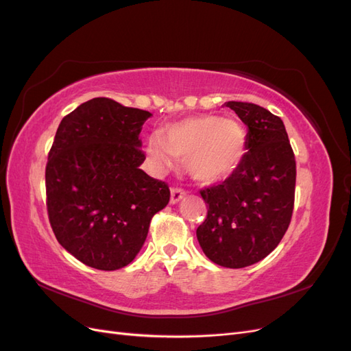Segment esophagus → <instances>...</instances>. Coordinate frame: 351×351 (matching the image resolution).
<instances>
[{"instance_id":"1","label":"esophagus","mask_w":351,"mask_h":351,"mask_svg":"<svg viewBox=\"0 0 351 351\" xmlns=\"http://www.w3.org/2000/svg\"><path fill=\"white\" fill-rule=\"evenodd\" d=\"M186 195V192L183 189H180V187H171V204H177V202L180 200V199H183V196Z\"/></svg>"}]
</instances>
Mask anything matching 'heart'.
I'll use <instances>...</instances> for the list:
<instances>
[{
    "instance_id": "obj_1",
    "label": "heart",
    "mask_w": 351,
    "mask_h": 351,
    "mask_svg": "<svg viewBox=\"0 0 351 351\" xmlns=\"http://www.w3.org/2000/svg\"><path fill=\"white\" fill-rule=\"evenodd\" d=\"M246 149V133L234 120L217 117L186 119L165 127L164 137L147 139V154L159 169L183 159L187 171L200 183L227 178L240 165Z\"/></svg>"
}]
</instances>
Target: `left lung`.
<instances>
[{"label": "left lung", "instance_id": "left-lung-1", "mask_svg": "<svg viewBox=\"0 0 351 351\" xmlns=\"http://www.w3.org/2000/svg\"><path fill=\"white\" fill-rule=\"evenodd\" d=\"M224 105L247 125V152L224 182L200 190L208 214L196 236L212 262L244 268L267 258L290 226L295 158L280 117L252 102Z\"/></svg>", "mask_w": 351, "mask_h": 351}]
</instances>
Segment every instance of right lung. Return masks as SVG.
Masks as SVG:
<instances>
[{
  "label": "right lung",
  "mask_w": 351,
  "mask_h": 351,
  "mask_svg": "<svg viewBox=\"0 0 351 351\" xmlns=\"http://www.w3.org/2000/svg\"><path fill=\"white\" fill-rule=\"evenodd\" d=\"M152 114L93 98L61 120L45 168L47 209L58 243L90 268L115 271L142 249L168 184L139 168V133Z\"/></svg>",
  "instance_id": "add662e5"
}]
</instances>
